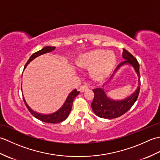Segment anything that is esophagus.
I'll use <instances>...</instances> for the list:
<instances>
[{
	"label": "esophagus",
	"mask_w": 160,
	"mask_h": 160,
	"mask_svg": "<svg viewBox=\"0 0 160 160\" xmlns=\"http://www.w3.org/2000/svg\"><path fill=\"white\" fill-rule=\"evenodd\" d=\"M88 89H89V86H88L87 84H83V85L80 86V92H84V91H87Z\"/></svg>",
	"instance_id": "obj_1"
}]
</instances>
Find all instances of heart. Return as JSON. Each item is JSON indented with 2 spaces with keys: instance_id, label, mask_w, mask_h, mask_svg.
<instances>
[{
  "instance_id": "obj_1",
  "label": "heart",
  "mask_w": 160,
  "mask_h": 160,
  "mask_svg": "<svg viewBox=\"0 0 160 160\" xmlns=\"http://www.w3.org/2000/svg\"><path fill=\"white\" fill-rule=\"evenodd\" d=\"M116 63V56L111 51L93 50L81 56L77 61L78 67L84 69H93V73L97 78L108 76Z\"/></svg>"
}]
</instances>
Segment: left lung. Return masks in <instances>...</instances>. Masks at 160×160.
Listing matches in <instances>:
<instances>
[{
	"mask_svg": "<svg viewBox=\"0 0 160 160\" xmlns=\"http://www.w3.org/2000/svg\"><path fill=\"white\" fill-rule=\"evenodd\" d=\"M122 57L125 60L121 62L115 69V72L121 66L125 64H129L133 67L135 72L138 76L139 84H140V65L137 59L129 53L127 50L123 49ZM114 72V73H115ZM114 74V73H113ZM113 77L112 76L111 78ZM140 86L135 91V92L131 94L130 96L122 100H113L108 98L103 89L97 88L93 90L94 93V98L91 104L93 112L98 117L106 119L116 118L124 115L130 109L135 101L137 100L139 93H140Z\"/></svg>",
	"mask_w": 160,
	"mask_h": 160,
	"instance_id": "left-lung-1",
	"label": "left lung"
}]
</instances>
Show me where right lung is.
Returning a JSON list of instances; mask_svg holds the SVG:
<instances>
[{
	"label": "right lung",
	"instance_id": "obj_1",
	"mask_svg": "<svg viewBox=\"0 0 160 160\" xmlns=\"http://www.w3.org/2000/svg\"><path fill=\"white\" fill-rule=\"evenodd\" d=\"M56 49L55 47H44L43 49L41 50L38 51L32 54V56L29 58V59L28 60V62L25 64V69L27 65L31 62L32 60H33L34 58H36V57H38L40 55H42L44 53L51 52L53 51ZM80 91H78L77 89H74L73 91H71V92L69 94L68 96L66 101L64 102V104L62 106V107H60L58 110L56 111L54 113H50V114H41V113H38L37 112L33 111L31 108H30L27 102H25V98H23V100L24 102H25L27 108H28L29 111L31 113V114L34 116L36 118L38 119V120H41L44 122H47V123H52V124H56V123H60V122L64 121V120H66L67 117L69 116V115L70 113V111L71 110V108H72V105H73V102L74 98H76L78 94H79Z\"/></svg>",
	"mask_w": 160,
	"mask_h": 160
}]
</instances>
